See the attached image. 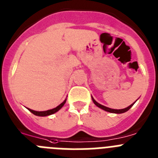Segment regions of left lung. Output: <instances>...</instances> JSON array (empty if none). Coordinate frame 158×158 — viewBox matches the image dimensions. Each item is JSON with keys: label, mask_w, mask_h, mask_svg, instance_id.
<instances>
[{"label": "left lung", "mask_w": 158, "mask_h": 158, "mask_svg": "<svg viewBox=\"0 0 158 158\" xmlns=\"http://www.w3.org/2000/svg\"><path fill=\"white\" fill-rule=\"evenodd\" d=\"M91 98H92V100H93V102H94V103L95 104V105H96L97 106H98V107H99V108H100V109H103V110L106 111V112H109V113H117V114H120V113H125V112H127V111H128L129 109H130L132 107V106H133V105H134L135 102L136 101H137V100H136L135 102H134V103L131 104V106H129L128 107L125 108V109H110V108L106 107V106H102V105H101V104H99L98 102H97L96 101H95L93 97H91Z\"/></svg>", "instance_id": "8db88e82"}]
</instances>
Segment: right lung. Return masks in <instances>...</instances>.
I'll return each mask as SVG.
<instances>
[{
    "label": "right lung",
    "instance_id": "right-lung-1",
    "mask_svg": "<svg viewBox=\"0 0 158 158\" xmlns=\"http://www.w3.org/2000/svg\"><path fill=\"white\" fill-rule=\"evenodd\" d=\"M65 102H66V99H65V100L64 101V102H62L60 105H59L58 106H56V108H54V109H49V110H47V111H42V112H38V111L32 110V109H29L30 112H31V113H33V114H35V116H49V115L53 114V113H56L57 111H59L60 109L63 107L64 105L65 104Z\"/></svg>",
    "mask_w": 158,
    "mask_h": 158
}]
</instances>
